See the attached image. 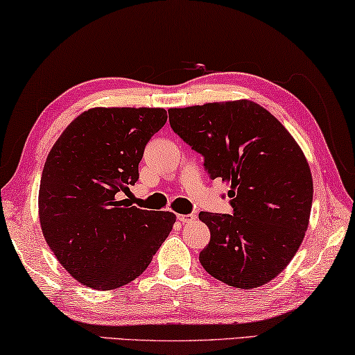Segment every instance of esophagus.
<instances>
[{"mask_svg": "<svg viewBox=\"0 0 355 355\" xmlns=\"http://www.w3.org/2000/svg\"><path fill=\"white\" fill-rule=\"evenodd\" d=\"M177 219L180 223H193L196 219V215H177Z\"/></svg>", "mask_w": 355, "mask_h": 355, "instance_id": "obj_1", "label": "esophagus"}]
</instances>
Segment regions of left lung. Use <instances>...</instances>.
<instances>
[{
  "label": "left lung",
  "instance_id": "left-lung-1",
  "mask_svg": "<svg viewBox=\"0 0 355 355\" xmlns=\"http://www.w3.org/2000/svg\"><path fill=\"white\" fill-rule=\"evenodd\" d=\"M168 121L205 157L210 177L230 183L234 215L199 213L210 229L202 267L237 289L277 278L300 248L311 213L313 177L299 144L250 99L173 107Z\"/></svg>",
  "mask_w": 355,
  "mask_h": 355
}]
</instances>
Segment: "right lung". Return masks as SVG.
<instances>
[{
  "mask_svg": "<svg viewBox=\"0 0 355 355\" xmlns=\"http://www.w3.org/2000/svg\"><path fill=\"white\" fill-rule=\"evenodd\" d=\"M161 107H93L53 144L39 184V221L50 250L78 283L121 288L145 272L175 213L118 199L139 180L145 145L166 125Z\"/></svg>",
  "mask_w": 355,
  "mask_h": 355,
  "instance_id": "obj_1",
  "label": "right lung"
}]
</instances>
